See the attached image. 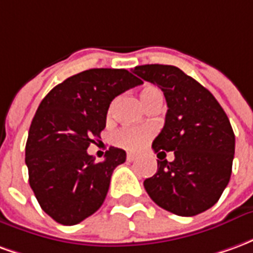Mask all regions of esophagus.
<instances>
[{"label":"esophagus","mask_w":253,"mask_h":253,"mask_svg":"<svg viewBox=\"0 0 253 253\" xmlns=\"http://www.w3.org/2000/svg\"><path fill=\"white\" fill-rule=\"evenodd\" d=\"M127 161H130V163H131V161H135V160H137V156H135V154H131V153H128L127 154Z\"/></svg>","instance_id":"34e87169"}]
</instances>
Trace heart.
<instances>
[{
  "label": "heart",
  "instance_id": "1",
  "mask_svg": "<svg viewBox=\"0 0 253 253\" xmlns=\"http://www.w3.org/2000/svg\"><path fill=\"white\" fill-rule=\"evenodd\" d=\"M141 100L146 107L153 104L154 101H163V93L156 86H146L141 90ZM153 135V130L148 127L141 128H122L116 131L112 137V142L116 146L126 149L128 152H138L149 142Z\"/></svg>",
  "mask_w": 253,
  "mask_h": 253
}]
</instances>
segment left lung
<instances>
[{"label": "left lung", "mask_w": 253, "mask_h": 253, "mask_svg": "<svg viewBox=\"0 0 253 253\" xmlns=\"http://www.w3.org/2000/svg\"><path fill=\"white\" fill-rule=\"evenodd\" d=\"M134 74L164 92L165 125L153 141L157 173L143 181L149 196L181 217L214 206L232 175L234 132L228 116L203 85L170 65L135 66ZM173 151L175 160L161 155Z\"/></svg>", "instance_id": "left-lung-1"}]
</instances>
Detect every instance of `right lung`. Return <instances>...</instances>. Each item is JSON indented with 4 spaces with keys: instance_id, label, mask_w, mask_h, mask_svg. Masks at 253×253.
<instances>
[{
    "instance_id": "add662e5",
    "label": "right lung",
    "mask_w": 253,
    "mask_h": 253,
    "mask_svg": "<svg viewBox=\"0 0 253 253\" xmlns=\"http://www.w3.org/2000/svg\"><path fill=\"white\" fill-rule=\"evenodd\" d=\"M141 84L125 69H89L42 100L28 131L25 164L39 205L58 223L76 225L103 205L126 152L110 148L104 161L96 163L86 149L104 130L111 101Z\"/></svg>"
}]
</instances>
